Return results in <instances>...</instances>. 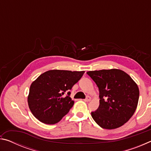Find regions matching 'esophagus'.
Returning <instances> with one entry per match:
<instances>
[{
    "label": "esophagus",
    "mask_w": 151,
    "mask_h": 151,
    "mask_svg": "<svg viewBox=\"0 0 151 151\" xmlns=\"http://www.w3.org/2000/svg\"><path fill=\"white\" fill-rule=\"evenodd\" d=\"M91 97L90 96H87L84 101H85V102H89V101H91Z\"/></svg>",
    "instance_id": "1"
}]
</instances>
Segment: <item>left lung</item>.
Instances as JSON below:
<instances>
[{
  "label": "left lung",
  "mask_w": 151,
  "mask_h": 151,
  "mask_svg": "<svg viewBox=\"0 0 151 151\" xmlns=\"http://www.w3.org/2000/svg\"><path fill=\"white\" fill-rule=\"evenodd\" d=\"M99 89V106L91 116L105 129H114L129 121L138 105L139 89L137 83L123 70H109L86 73Z\"/></svg>",
  "instance_id": "left-lung-1"
}]
</instances>
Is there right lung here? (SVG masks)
<instances>
[{"label":"right lung","instance_id":"1","mask_svg":"<svg viewBox=\"0 0 151 151\" xmlns=\"http://www.w3.org/2000/svg\"><path fill=\"white\" fill-rule=\"evenodd\" d=\"M85 71L50 70L42 73L30 86L28 104L39 121L47 124L59 122L74 104L70 92Z\"/></svg>","mask_w":151,"mask_h":151}]
</instances>
